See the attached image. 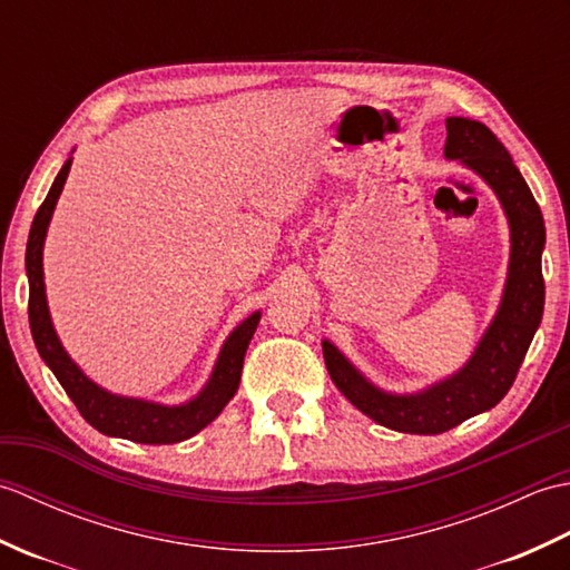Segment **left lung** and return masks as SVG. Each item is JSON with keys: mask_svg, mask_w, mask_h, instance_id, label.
Segmentation results:
<instances>
[{"mask_svg": "<svg viewBox=\"0 0 570 570\" xmlns=\"http://www.w3.org/2000/svg\"><path fill=\"white\" fill-rule=\"evenodd\" d=\"M445 156L468 164L498 193L512 227V259L502 306L482 337L475 355L451 380L414 396H392L372 386L337 350L325 341L323 357L331 380L350 404L386 429L402 433H443L465 419L502 402L517 380L527 350L543 316L541 249L547 227L539 203L519 174L510 151L492 131L465 117L445 119Z\"/></svg>", "mask_w": 570, "mask_h": 570, "instance_id": "8db88e82", "label": "left lung"}]
</instances>
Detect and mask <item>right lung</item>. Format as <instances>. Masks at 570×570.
<instances>
[{
    "label": "right lung",
    "mask_w": 570,
    "mask_h": 570,
    "mask_svg": "<svg viewBox=\"0 0 570 570\" xmlns=\"http://www.w3.org/2000/svg\"><path fill=\"white\" fill-rule=\"evenodd\" d=\"M70 171V159L60 168L56 176L51 190H48L46 200L41 203L39 213H36L29 233L27 245V274H29V325L33 343L39 347V353L48 367L53 370L56 380L63 386L66 394L72 399V404L78 406L80 416L98 429L105 435H117V439H127L135 443H178L186 441L190 435H196L200 429L220 414L229 399L235 396L242 365H245V353L252 341L254 331H257L259 313L237 325V331L227 337V343L217 360L213 377L208 386L200 392L198 399L184 404V406H159L151 402H141V399H127L115 396L110 392L100 390L98 384H92L85 374L72 365V360L66 355V350L60 347L58 335L51 325V316H48L46 306V286H43V237L48 223L56 208V200L63 190V184Z\"/></svg>",
    "instance_id": "right-lung-1"
}]
</instances>
